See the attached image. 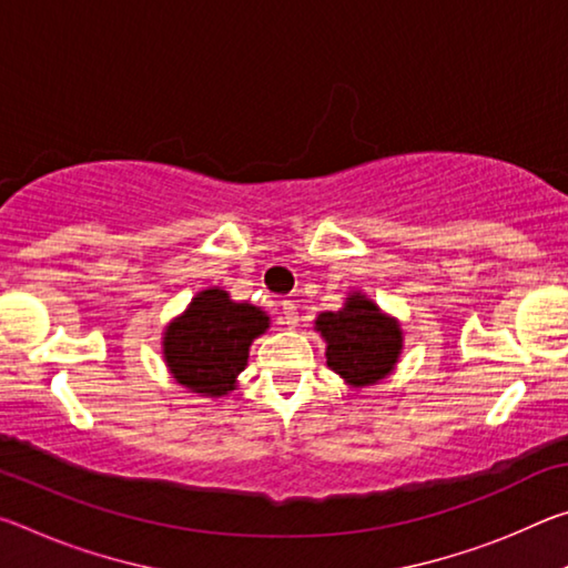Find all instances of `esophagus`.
I'll use <instances>...</instances> for the list:
<instances>
[{"label": "esophagus", "instance_id": "obj_1", "mask_svg": "<svg viewBox=\"0 0 568 568\" xmlns=\"http://www.w3.org/2000/svg\"><path fill=\"white\" fill-rule=\"evenodd\" d=\"M281 311H283V323L287 328H295L297 321H301V315H297V305L293 301H283Z\"/></svg>", "mask_w": 568, "mask_h": 568}]
</instances>
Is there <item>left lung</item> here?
Masks as SVG:
<instances>
[{
    "label": "left lung",
    "mask_w": 568,
    "mask_h": 568,
    "mask_svg": "<svg viewBox=\"0 0 568 568\" xmlns=\"http://www.w3.org/2000/svg\"><path fill=\"white\" fill-rule=\"evenodd\" d=\"M315 328L328 343V365L353 386H373L398 361L400 328L365 295H351L343 311L321 313Z\"/></svg>",
    "instance_id": "1"
}]
</instances>
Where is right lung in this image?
<instances>
[{"instance_id":"obj_1","label":"right lung","mask_w":568,"mask_h":568,"mask_svg":"<svg viewBox=\"0 0 568 568\" xmlns=\"http://www.w3.org/2000/svg\"><path fill=\"white\" fill-rule=\"evenodd\" d=\"M267 315L250 303H233L225 291H203L165 333V361L178 383L205 396H225L245 368L253 338L265 333Z\"/></svg>"}]
</instances>
